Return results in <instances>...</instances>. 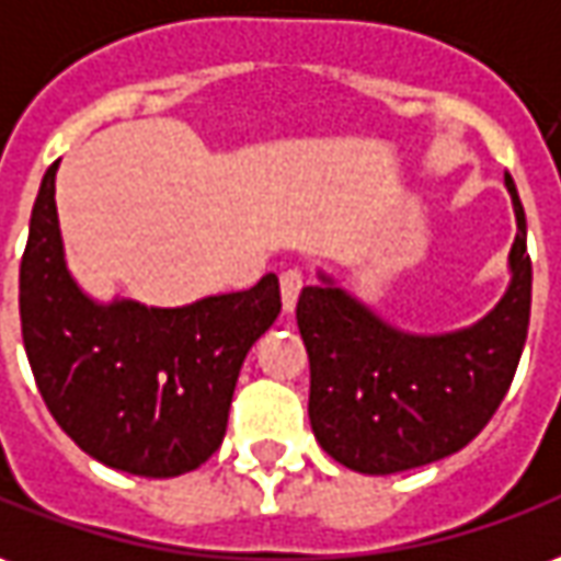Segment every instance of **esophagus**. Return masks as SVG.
Returning <instances> with one entry per match:
<instances>
[{"mask_svg": "<svg viewBox=\"0 0 561 561\" xmlns=\"http://www.w3.org/2000/svg\"><path fill=\"white\" fill-rule=\"evenodd\" d=\"M305 287V277L299 268H287V272L280 274V302H284V311H293L296 302H299V293Z\"/></svg>", "mask_w": 561, "mask_h": 561, "instance_id": "34e87169", "label": "esophagus"}]
</instances>
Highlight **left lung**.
<instances>
[{
  "label": "left lung",
  "instance_id": "8db88e82",
  "mask_svg": "<svg viewBox=\"0 0 561 561\" xmlns=\"http://www.w3.org/2000/svg\"><path fill=\"white\" fill-rule=\"evenodd\" d=\"M516 210L510 289L470 330L409 335L345 289L305 287L296 305L308 363V419L320 449L357 473L385 477L465 449L510 391L531 314L525 210Z\"/></svg>",
  "mask_w": 561,
  "mask_h": 561
}]
</instances>
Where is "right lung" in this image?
Returning <instances> with one entry per match:
<instances>
[{"mask_svg": "<svg viewBox=\"0 0 561 561\" xmlns=\"http://www.w3.org/2000/svg\"><path fill=\"white\" fill-rule=\"evenodd\" d=\"M45 170L21 259V332L38 393L64 434L100 465L168 480L222 443L238 373L280 314L265 274L243 293L185 308L100 305L69 277Z\"/></svg>", "mask_w": 561, "mask_h": 561, "instance_id": "1", "label": "right lung"}]
</instances>
